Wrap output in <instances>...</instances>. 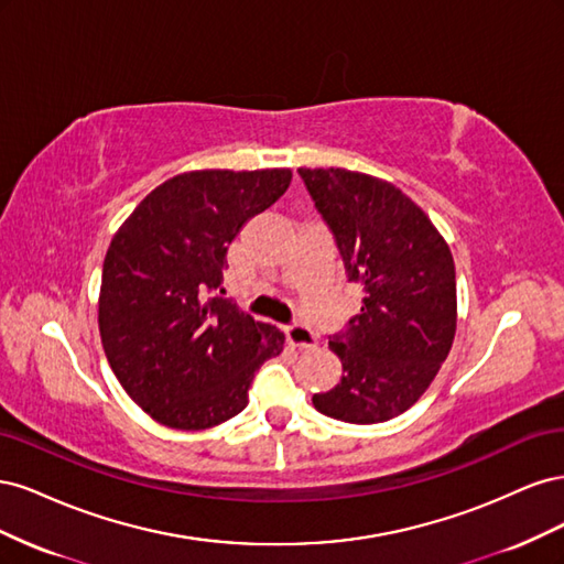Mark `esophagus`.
<instances>
[{
	"instance_id": "esophagus-1",
	"label": "esophagus",
	"mask_w": 564,
	"mask_h": 564,
	"mask_svg": "<svg viewBox=\"0 0 564 564\" xmlns=\"http://www.w3.org/2000/svg\"><path fill=\"white\" fill-rule=\"evenodd\" d=\"M284 336H286L289 344L296 346V348H313L317 344L315 332L311 327H305V324H299V322L286 324Z\"/></svg>"
}]
</instances>
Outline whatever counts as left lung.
<instances>
[{
    "label": "left lung",
    "mask_w": 564,
    "mask_h": 564,
    "mask_svg": "<svg viewBox=\"0 0 564 564\" xmlns=\"http://www.w3.org/2000/svg\"><path fill=\"white\" fill-rule=\"evenodd\" d=\"M362 308L329 348L340 379L315 392L317 412L381 423L406 412L447 360L456 332V272L447 242L395 185L346 169H299Z\"/></svg>",
    "instance_id": "obj_1"
}]
</instances>
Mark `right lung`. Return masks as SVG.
Listing matches in <instances>:
<instances>
[{
  "label": "right lung",
  "instance_id": "add662e5",
  "mask_svg": "<svg viewBox=\"0 0 564 564\" xmlns=\"http://www.w3.org/2000/svg\"><path fill=\"white\" fill-rule=\"evenodd\" d=\"M292 183L289 169L191 172L155 187L112 237L98 327L127 395L152 419L202 431L240 414L284 334L224 299L230 242Z\"/></svg>",
  "mask_w": 564,
  "mask_h": 564
}]
</instances>
